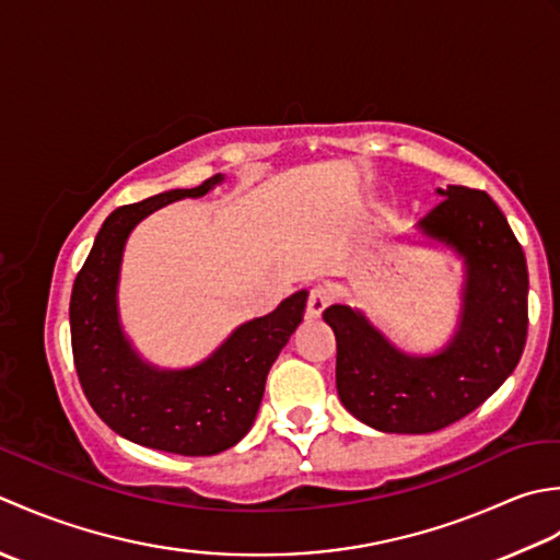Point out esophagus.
Listing matches in <instances>:
<instances>
[{"instance_id": "obj_1", "label": "esophagus", "mask_w": 560, "mask_h": 560, "mask_svg": "<svg viewBox=\"0 0 560 560\" xmlns=\"http://www.w3.org/2000/svg\"><path fill=\"white\" fill-rule=\"evenodd\" d=\"M330 304V292L324 284H314L306 296V314L310 316H322V312Z\"/></svg>"}]
</instances>
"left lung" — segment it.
I'll use <instances>...</instances> for the list:
<instances>
[{
	"mask_svg": "<svg viewBox=\"0 0 560 560\" xmlns=\"http://www.w3.org/2000/svg\"><path fill=\"white\" fill-rule=\"evenodd\" d=\"M420 230L466 258L462 328L447 350L410 358L346 304L324 312L336 334V386L343 406L384 432L447 428L498 392L527 343L529 276L524 250L486 190L450 186Z\"/></svg>",
	"mask_w": 560,
	"mask_h": 560,
	"instance_id": "left-lung-1",
	"label": "left lung"
}]
</instances>
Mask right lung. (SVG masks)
<instances>
[{"mask_svg":"<svg viewBox=\"0 0 560 560\" xmlns=\"http://www.w3.org/2000/svg\"><path fill=\"white\" fill-rule=\"evenodd\" d=\"M222 176L198 188L168 190L113 210L96 234L70 300L72 355L86 401L104 423L142 447L210 456L234 447L254 425L266 376L302 322L306 292L276 312L236 328L210 360L186 372H156L122 338L116 284L125 238L150 212L180 198L205 196Z\"/></svg>","mask_w":560,"mask_h":560,"instance_id":"right-lung-1","label":"right lung"}]
</instances>
